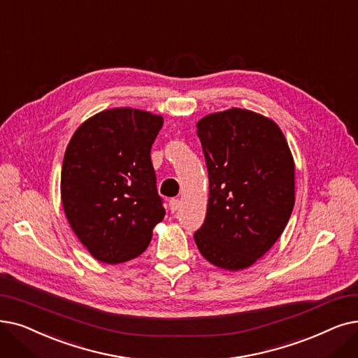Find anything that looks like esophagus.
<instances>
[{
  "label": "esophagus",
  "mask_w": 358,
  "mask_h": 358,
  "mask_svg": "<svg viewBox=\"0 0 358 358\" xmlns=\"http://www.w3.org/2000/svg\"><path fill=\"white\" fill-rule=\"evenodd\" d=\"M180 200L178 199H171L169 200V210L173 212V213H176L178 209H180Z\"/></svg>",
  "instance_id": "esophagus-1"
}]
</instances>
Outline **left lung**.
Instances as JSON below:
<instances>
[{"label":"left lung","mask_w":358,"mask_h":358,"mask_svg":"<svg viewBox=\"0 0 358 358\" xmlns=\"http://www.w3.org/2000/svg\"><path fill=\"white\" fill-rule=\"evenodd\" d=\"M197 137L209 177L199 252L227 271L252 266L281 237L294 208V159L272 120L241 108L206 115Z\"/></svg>","instance_id":"8db88e82"}]
</instances>
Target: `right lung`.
<instances>
[{
    "mask_svg": "<svg viewBox=\"0 0 358 358\" xmlns=\"http://www.w3.org/2000/svg\"><path fill=\"white\" fill-rule=\"evenodd\" d=\"M164 118L114 108L86 120L66 149L61 200L70 227L99 262L142 255L165 209L150 149Z\"/></svg>",
    "mask_w": 358,
    "mask_h": 358,
    "instance_id": "1",
    "label": "right lung"
}]
</instances>
